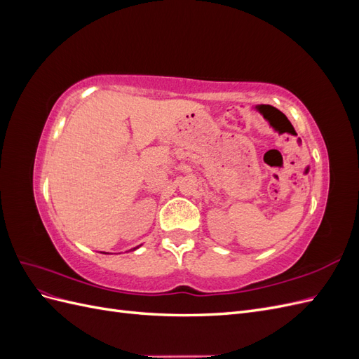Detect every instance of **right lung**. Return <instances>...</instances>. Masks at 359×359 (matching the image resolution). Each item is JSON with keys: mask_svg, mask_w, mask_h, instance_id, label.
<instances>
[{"mask_svg": "<svg viewBox=\"0 0 359 359\" xmlns=\"http://www.w3.org/2000/svg\"><path fill=\"white\" fill-rule=\"evenodd\" d=\"M133 250H135V248H133Z\"/></svg>", "mask_w": 359, "mask_h": 359, "instance_id": "obj_1", "label": "right lung"}]
</instances>
